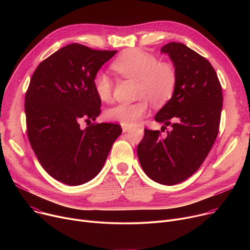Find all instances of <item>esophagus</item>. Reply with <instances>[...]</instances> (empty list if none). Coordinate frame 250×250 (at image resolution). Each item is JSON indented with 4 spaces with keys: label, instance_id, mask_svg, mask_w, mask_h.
Listing matches in <instances>:
<instances>
[{
    "label": "esophagus",
    "instance_id": "34e87169",
    "mask_svg": "<svg viewBox=\"0 0 250 250\" xmlns=\"http://www.w3.org/2000/svg\"><path fill=\"white\" fill-rule=\"evenodd\" d=\"M122 128H123V131H124V132H126L130 127H129V126H127V125H122Z\"/></svg>",
    "mask_w": 250,
    "mask_h": 250
}]
</instances>
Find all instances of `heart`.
Here are the masks:
<instances>
[{
    "instance_id": "b5f03b06",
    "label": "heart",
    "mask_w": 250,
    "mask_h": 250,
    "mask_svg": "<svg viewBox=\"0 0 250 250\" xmlns=\"http://www.w3.org/2000/svg\"><path fill=\"white\" fill-rule=\"evenodd\" d=\"M113 69L121 75L138 81L137 98L133 104L120 103L105 111V118L121 125L131 126L148 111L147 101L154 105L166 103L176 86V72L168 64L140 49L125 51L113 63ZM96 95L103 102H109L113 95V81L103 71L93 79Z\"/></svg>"
}]
</instances>
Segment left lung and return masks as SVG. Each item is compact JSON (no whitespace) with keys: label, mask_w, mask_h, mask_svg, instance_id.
Returning <instances> with one entry per match:
<instances>
[{"label":"left lung","mask_w":250,"mask_h":250,"mask_svg":"<svg viewBox=\"0 0 250 250\" xmlns=\"http://www.w3.org/2000/svg\"><path fill=\"white\" fill-rule=\"evenodd\" d=\"M160 51L173 62L176 86L154 120L164 125L161 129L170 125L171 130L162 137L158 130L145 128L137 156L150 179L171 186L193 175L215 144L223 93L210 63L185 44L170 42Z\"/></svg>","instance_id":"obj_1"}]
</instances>
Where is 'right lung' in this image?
Instances as JSON below:
<instances>
[{
    "mask_svg": "<svg viewBox=\"0 0 250 250\" xmlns=\"http://www.w3.org/2000/svg\"><path fill=\"white\" fill-rule=\"evenodd\" d=\"M116 53L72 43L42 61L31 77L24 105L30 146L43 169L66 185L94 179L123 131L106 123L80 127L101 113L93 79Z\"/></svg>",
    "mask_w": 250,
    "mask_h": 250,
    "instance_id": "1",
    "label": "right lung"
}]
</instances>
